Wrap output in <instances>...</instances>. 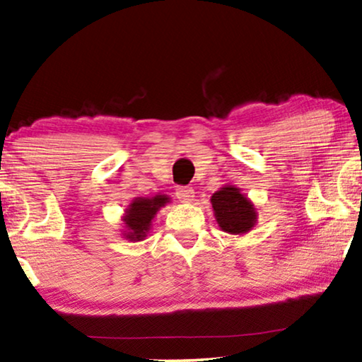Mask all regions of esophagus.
Instances as JSON below:
<instances>
[{
	"label": "esophagus",
	"mask_w": 362,
	"mask_h": 362,
	"mask_svg": "<svg viewBox=\"0 0 362 362\" xmlns=\"http://www.w3.org/2000/svg\"><path fill=\"white\" fill-rule=\"evenodd\" d=\"M175 197L182 203H192L193 198H195V190L192 187H177Z\"/></svg>",
	"instance_id": "1"
}]
</instances>
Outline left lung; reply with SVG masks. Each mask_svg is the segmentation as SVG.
Wrapping results in <instances>:
<instances>
[{"instance_id":"1","label":"left lung","mask_w":362,"mask_h":362,"mask_svg":"<svg viewBox=\"0 0 362 362\" xmlns=\"http://www.w3.org/2000/svg\"><path fill=\"white\" fill-rule=\"evenodd\" d=\"M213 211L219 228L228 234H247L257 223L253 203L234 185H224L211 197Z\"/></svg>"}]
</instances>
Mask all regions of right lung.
Here are the masks:
<instances>
[{
    "label": "right lung",
    "instance_id": "right-lung-1",
    "mask_svg": "<svg viewBox=\"0 0 362 362\" xmlns=\"http://www.w3.org/2000/svg\"><path fill=\"white\" fill-rule=\"evenodd\" d=\"M169 202L170 198L167 195H156L151 198H144V197L134 198L133 202L129 203V206L127 208L125 216H123V223H125V229H127L123 230V233H125L123 234L125 235V239L132 242L143 240L149 233L156 213H158L163 206H165Z\"/></svg>",
    "mask_w": 362,
    "mask_h": 362
}]
</instances>
